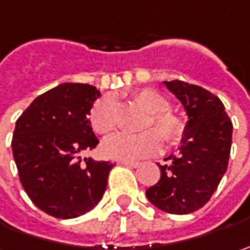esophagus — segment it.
Instances as JSON below:
<instances>
[{
  "label": "esophagus",
  "instance_id": "esophagus-1",
  "mask_svg": "<svg viewBox=\"0 0 250 250\" xmlns=\"http://www.w3.org/2000/svg\"><path fill=\"white\" fill-rule=\"evenodd\" d=\"M120 164L125 165V167H130V168H137V167H140V162H136V161H120Z\"/></svg>",
  "mask_w": 250,
  "mask_h": 250
}]
</instances>
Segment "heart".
<instances>
[{
    "mask_svg": "<svg viewBox=\"0 0 250 250\" xmlns=\"http://www.w3.org/2000/svg\"><path fill=\"white\" fill-rule=\"evenodd\" d=\"M134 102L146 109L148 117L146 128L140 134H116L104 143V155L120 161H138L157 154L162 140L172 146L178 144L186 133V125L179 116L169 112L168 98L154 89H141L133 95ZM89 122L93 131L106 136L116 128V104L112 96L106 95L93 104Z\"/></svg>",
    "mask_w": 250,
    "mask_h": 250,
    "instance_id": "1",
    "label": "heart"
}]
</instances>
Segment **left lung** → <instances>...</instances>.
Masks as SVG:
<instances>
[{
  "instance_id": "obj_1",
  "label": "left lung",
  "mask_w": 250,
  "mask_h": 250,
  "mask_svg": "<svg viewBox=\"0 0 250 250\" xmlns=\"http://www.w3.org/2000/svg\"><path fill=\"white\" fill-rule=\"evenodd\" d=\"M188 114L179 155L159 165L161 179L146 189V199L169 214L197 211L211 199L224 173L232 144V122L218 96L183 81H164Z\"/></svg>"
}]
</instances>
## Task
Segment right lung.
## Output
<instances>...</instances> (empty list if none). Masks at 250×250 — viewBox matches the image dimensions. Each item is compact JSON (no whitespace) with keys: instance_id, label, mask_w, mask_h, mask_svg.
Wrapping results in <instances>:
<instances>
[{"instance_id":"right-lung-1","label":"right lung","mask_w":250,"mask_h":250,"mask_svg":"<svg viewBox=\"0 0 250 250\" xmlns=\"http://www.w3.org/2000/svg\"><path fill=\"white\" fill-rule=\"evenodd\" d=\"M99 95L88 83H60L17 120L12 154L19 180L33 204L51 217H80L104 197L113 164L82 158L99 143L88 119Z\"/></svg>"}]
</instances>
